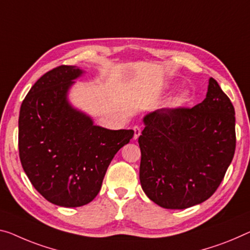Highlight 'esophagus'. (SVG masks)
<instances>
[{"mask_svg": "<svg viewBox=\"0 0 250 250\" xmlns=\"http://www.w3.org/2000/svg\"><path fill=\"white\" fill-rule=\"evenodd\" d=\"M133 129H134V140H137V138L141 135L142 130L140 127H138V126H134Z\"/></svg>", "mask_w": 250, "mask_h": 250, "instance_id": "esophagus-1", "label": "esophagus"}]
</instances>
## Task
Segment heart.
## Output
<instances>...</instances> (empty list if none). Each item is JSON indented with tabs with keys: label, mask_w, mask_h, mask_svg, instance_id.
I'll list each match as a JSON object with an SVG mask.
<instances>
[{
	"label": "heart",
	"mask_w": 250,
	"mask_h": 250,
	"mask_svg": "<svg viewBox=\"0 0 250 250\" xmlns=\"http://www.w3.org/2000/svg\"><path fill=\"white\" fill-rule=\"evenodd\" d=\"M167 87L168 89H172V88L175 87V85H167ZM190 97L191 94L189 90L184 89L179 91V93H176L170 98V101H168V107H171V108H178V107L186 105V104L190 101Z\"/></svg>",
	"instance_id": "heart-1"
}]
</instances>
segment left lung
<instances>
[{"label": "left lung", "instance_id": "1", "mask_svg": "<svg viewBox=\"0 0 250 250\" xmlns=\"http://www.w3.org/2000/svg\"><path fill=\"white\" fill-rule=\"evenodd\" d=\"M235 108L209 78L202 103L145 115L138 137L140 181L153 202L186 209L209 199L224 179L236 147Z\"/></svg>", "mask_w": 250, "mask_h": 250}]
</instances>
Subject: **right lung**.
Here are the masks:
<instances>
[{
	"label": "right lung",
	"instance_id": "obj_1",
	"mask_svg": "<svg viewBox=\"0 0 250 250\" xmlns=\"http://www.w3.org/2000/svg\"><path fill=\"white\" fill-rule=\"evenodd\" d=\"M86 71L59 66L25 96L19 116V152L32 186L49 202L76 208L93 201L114 156L133 129H108L72 105L69 91Z\"/></svg>",
	"mask_w": 250,
	"mask_h": 250
}]
</instances>
